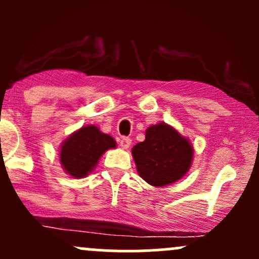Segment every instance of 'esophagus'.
<instances>
[{
	"label": "esophagus",
	"instance_id": "1",
	"mask_svg": "<svg viewBox=\"0 0 259 259\" xmlns=\"http://www.w3.org/2000/svg\"><path fill=\"white\" fill-rule=\"evenodd\" d=\"M119 144H120V146L123 147V148H129L130 145H132V139H129V138H121V139L119 140Z\"/></svg>",
	"mask_w": 259,
	"mask_h": 259
}]
</instances>
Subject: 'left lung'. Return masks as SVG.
<instances>
[{"instance_id": "1", "label": "left lung", "mask_w": 259, "mask_h": 259, "mask_svg": "<svg viewBox=\"0 0 259 259\" xmlns=\"http://www.w3.org/2000/svg\"><path fill=\"white\" fill-rule=\"evenodd\" d=\"M132 153L142 179L152 186H165L187 173L194 148L189 140L162 121L148 127L145 141L136 144Z\"/></svg>"}]
</instances>
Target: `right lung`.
I'll return each instance as SVG.
<instances>
[{
  "instance_id": "obj_1",
  "label": "right lung",
  "mask_w": 259,
  "mask_h": 259,
  "mask_svg": "<svg viewBox=\"0 0 259 259\" xmlns=\"http://www.w3.org/2000/svg\"><path fill=\"white\" fill-rule=\"evenodd\" d=\"M114 139L95 125H86L73 133L61 147V164L73 178H85L96 167L100 157L109 148H115Z\"/></svg>"
}]
</instances>
